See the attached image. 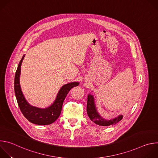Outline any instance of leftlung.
<instances>
[{
  "mask_svg": "<svg viewBox=\"0 0 158 158\" xmlns=\"http://www.w3.org/2000/svg\"><path fill=\"white\" fill-rule=\"evenodd\" d=\"M87 113L90 119L93 122L98 125L102 126H109L110 125L115 124L119 122L123 117V115H119L116 118L112 119L110 120H107L102 118L97 110L94 102V96L91 94H89L87 96Z\"/></svg>",
  "mask_w": 158,
  "mask_h": 158,
  "instance_id": "8db88e82",
  "label": "left lung"
}]
</instances>
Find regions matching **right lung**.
Listing matches in <instances>:
<instances>
[{"label":"right lung","mask_w":158,"mask_h":158,"mask_svg":"<svg viewBox=\"0 0 158 158\" xmlns=\"http://www.w3.org/2000/svg\"><path fill=\"white\" fill-rule=\"evenodd\" d=\"M25 55L19 63L14 79V91L18 106L24 117L31 123L37 125H48L53 123L59 117L64 99L70 90L79 85V82H74L64 85L57 94L55 101L46 108H39L31 106L26 101L20 85V74L22 60Z\"/></svg>","instance_id":"add662e5"}]
</instances>
